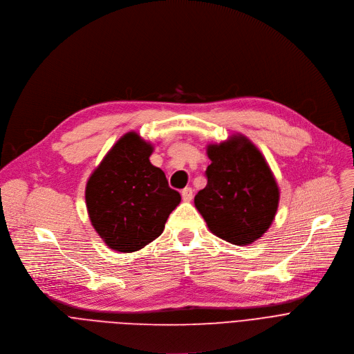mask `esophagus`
<instances>
[{
    "label": "esophagus",
    "mask_w": 354,
    "mask_h": 354,
    "mask_svg": "<svg viewBox=\"0 0 354 354\" xmlns=\"http://www.w3.org/2000/svg\"><path fill=\"white\" fill-rule=\"evenodd\" d=\"M181 196H183V201H184V202H189V201L192 199V196H194V192H192V189H191L189 187H185V188L181 191Z\"/></svg>",
    "instance_id": "esophagus-1"
}]
</instances>
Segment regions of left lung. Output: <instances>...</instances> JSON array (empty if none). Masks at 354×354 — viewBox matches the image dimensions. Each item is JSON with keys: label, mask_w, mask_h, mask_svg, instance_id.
<instances>
[{"label": "left lung", "mask_w": 354, "mask_h": 354, "mask_svg": "<svg viewBox=\"0 0 354 354\" xmlns=\"http://www.w3.org/2000/svg\"><path fill=\"white\" fill-rule=\"evenodd\" d=\"M207 184L194 199L207 229L216 237L248 245L274 221L280 189L265 156L250 138L236 132L206 145Z\"/></svg>", "instance_id": "8db88e82"}]
</instances>
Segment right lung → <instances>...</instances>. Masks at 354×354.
I'll use <instances>...</instances> for the list:
<instances>
[{
  "instance_id": "add662e5",
  "label": "right lung",
  "mask_w": 354,
  "mask_h": 354,
  "mask_svg": "<svg viewBox=\"0 0 354 354\" xmlns=\"http://www.w3.org/2000/svg\"><path fill=\"white\" fill-rule=\"evenodd\" d=\"M155 145L136 131L124 133L86 181L91 223L104 244L135 252L156 240L181 202L166 174L149 160Z\"/></svg>"
}]
</instances>
